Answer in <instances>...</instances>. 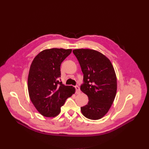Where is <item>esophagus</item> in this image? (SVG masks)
<instances>
[{"instance_id": "esophagus-1", "label": "esophagus", "mask_w": 149, "mask_h": 149, "mask_svg": "<svg viewBox=\"0 0 149 149\" xmlns=\"http://www.w3.org/2000/svg\"><path fill=\"white\" fill-rule=\"evenodd\" d=\"M75 92L77 93H80V88L78 86H75Z\"/></svg>"}]
</instances>
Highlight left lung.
I'll use <instances>...</instances> for the list:
<instances>
[{
	"label": "left lung",
	"instance_id": "1",
	"mask_svg": "<svg viewBox=\"0 0 149 149\" xmlns=\"http://www.w3.org/2000/svg\"><path fill=\"white\" fill-rule=\"evenodd\" d=\"M73 53L83 74L81 91L89 98L88 104L81 107L83 115L96 120L103 117L115 98L117 83L111 61L101 52L89 49H77Z\"/></svg>",
	"mask_w": 149,
	"mask_h": 149
}]
</instances>
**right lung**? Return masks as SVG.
<instances>
[{"mask_svg":"<svg viewBox=\"0 0 149 149\" xmlns=\"http://www.w3.org/2000/svg\"><path fill=\"white\" fill-rule=\"evenodd\" d=\"M72 49L52 48L39 53L31 65L28 88L31 102L43 116L54 117L59 114L66 100L75 92L71 86L60 80L61 63Z\"/></svg>","mask_w":149,"mask_h":149,"instance_id":"right-lung-1","label":"right lung"}]
</instances>
